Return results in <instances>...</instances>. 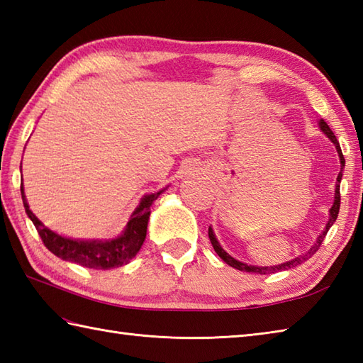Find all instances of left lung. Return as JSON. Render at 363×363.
<instances>
[{"label":"left lung","instance_id":"obj_1","mask_svg":"<svg viewBox=\"0 0 363 363\" xmlns=\"http://www.w3.org/2000/svg\"><path fill=\"white\" fill-rule=\"evenodd\" d=\"M320 128H321L323 133H325V134H326V135L330 138V142H333V143L335 145V148H337V151H338V156H340V164H342V169H340V173H338V177H337L335 199H334V206L330 207V211H329V213H330L329 221H328V225H326L325 230H323V234H320V237H318L317 243H315V245L312 246V248H311L309 251H307L306 254H303V256H299V257L291 259V260H289V262H285V264L276 265V267H254V265H246V264H243V262H238V260H235L234 257H230L229 254H228L225 250L221 248L220 243L217 242V238H215V235H213V233H212V229L209 228V238H211V243H212V246H213V250H215V252H217L218 256H220L223 260L226 262L228 265L234 267V268H237V269H240V272H248V273H259V274H269V273L282 272V269H289V268H293V267H298V265L303 264V262H306V260L309 259V257H312L313 254L318 251V248H320V246H321L323 240H325V237H326V234H328L329 228L334 225L335 220H337V217H338V211H340V181H342V172H343V167H345V157H343V154H342L340 143H338L337 137L334 135L333 130H330V128L328 126V123H326L325 120H321V121H320Z\"/></svg>","mask_w":363,"mask_h":363}]
</instances>
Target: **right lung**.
I'll return each instance as SVG.
<instances>
[{
  "mask_svg": "<svg viewBox=\"0 0 363 363\" xmlns=\"http://www.w3.org/2000/svg\"><path fill=\"white\" fill-rule=\"evenodd\" d=\"M21 198L23 204H25V211L30 221L34 223L38 235H40L43 245L48 248L54 256H57L64 260L74 262L87 268L95 269H111L128 264V262L135 257L138 250L142 248L146 237V228H148V218H150V207L154 199L164 190L157 191V194L146 195L137 209L134 211L133 217L128 221V226L120 237L112 238L107 242L99 240H73V238H67L52 233L48 228H45L35 215L30 212L25 191H23L21 184Z\"/></svg>",
  "mask_w": 363,
  "mask_h": 363,
  "instance_id": "add662e5",
  "label": "right lung"
}]
</instances>
